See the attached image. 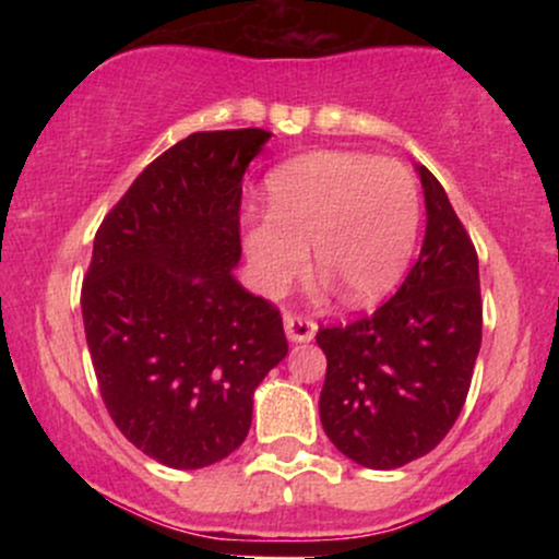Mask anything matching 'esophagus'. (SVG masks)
<instances>
[{
    "instance_id": "obj_1",
    "label": "esophagus",
    "mask_w": 559,
    "mask_h": 559,
    "mask_svg": "<svg viewBox=\"0 0 559 559\" xmlns=\"http://www.w3.org/2000/svg\"><path fill=\"white\" fill-rule=\"evenodd\" d=\"M284 329H286V336L292 338V342H310V338L316 336L318 325H316V320L297 316V312H284Z\"/></svg>"
}]
</instances>
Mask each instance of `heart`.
Masks as SVG:
<instances>
[{"instance_id": "1", "label": "heart", "mask_w": 559, "mask_h": 559, "mask_svg": "<svg viewBox=\"0 0 559 559\" xmlns=\"http://www.w3.org/2000/svg\"><path fill=\"white\" fill-rule=\"evenodd\" d=\"M271 213L247 215L243 252L262 292H286L312 262L346 305H373L400 284L420 223L415 178L391 159L310 152L267 178Z\"/></svg>"}]
</instances>
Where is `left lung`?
<instances>
[{
    "mask_svg": "<svg viewBox=\"0 0 559 559\" xmlns=\"http://www.w3.org/2000/svg\"><path fill=\"white\" fill-rule=\"evenodd\" d=\"M426 239L400 292L373 316L320 329V423L338 452L394 471L439 444L467 400L480 349L478 254L444 186L418 168Z\"/></svg>",
    "mask_w": 559,
    "mask_h": 559,
    "instance_id": "left-lung-1",
    "label": "left lung"
}]
</instances>
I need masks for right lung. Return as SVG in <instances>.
Instances as JSON below:
<instances>
[{
    "instance_id": "add662e5",
    "label": "right lung",
    "mask_w": 559,
    "mask_h": 559,
    "mask_svg": "<svg viewBox=\"0 0 559 559\" xmlns=\"http://www.w3.org/2000/svg\"><path fill=\"white\" fill-rule=\"evenodd\" d=\"M271 133L199 131L152 159L94 236L81 286L102 402L133 447L197 471L241 447L286 357L281 312L234 278L241 178Z\"/></svg>"
}]
</instances>
